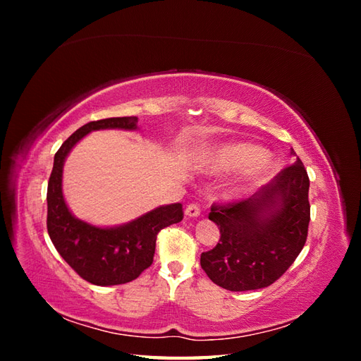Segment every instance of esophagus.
I'll list each match as a JSON object with an SVG mask.
<instances>
[{
	"mask_svg": "<svg viewBox=\"0 0 361 361\" xmlns=\"http://www.w3.org/2000/svg\"><path fill=\"white\" fill-rule=\"evenodd\" d=\"M185 215L191 216V218H197V216L200 215V207H199V204H195V203L188 204L187 209H185Z\"/></svg>",
	"mask_w": 361,
	"mask_h": 361,
	"instance_id": "1",
	"label": "esophagus"
}]
</instances>
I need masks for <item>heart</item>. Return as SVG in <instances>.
Instances as JSON below:
<instances>
[{
  "label": "heart",
  "instance_id": "obj_1",
  "mask_svg": "<svg viewBox=\"0 0 361 361\" xmlns=\"http://www.w3.org/2000/svg\"><path fill=\"white\" fill-rule=\"evenodd\" d=\"M199 162L206 173H227L238 170L228 183V192L243 195L267 182L274 170V159L268 152L248 143H224L203 150Z\"/></svg>",
  "mask_w": 361,
  "mask_h": 361
}]
</instances>
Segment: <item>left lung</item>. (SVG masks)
<instances>
[{
    "label": "left lung",
    "mask_w": 361,
    "mask_h": 361,
    "mask_svg": "<svg viewBox=\"0 0 361 361\" xmlns=\"http://www.w3.org/2000/svg\"><path fill=\"white\" fill-rule=\"evenodd\" d=\"M281 170L250 199L212 206L220 243L200 265L215 285L232 292L272 285L293 264L307 239L310 180L301 159Z\"/></svg>",
    "instance_id": "1"
}]
</instances>
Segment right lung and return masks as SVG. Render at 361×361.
<instances>
[{
  "label": "right lung",
  "instance_id": "add662e5",
  "mask_svg": "<svg viewBox=\"0 0 361 361\" xmlns=\"http://www.w3.org/2000/svg\"><path fill=\"white\" fill-rule=\"evenodd\" d=\"M138 117H111L90 122L64 141L54 157L48 182V233L60 256L96 286H114L135 280L154 262L161 228L183 218L180 203L162 204L117 226H94L76 218L63 195V167L71 150L93 130H137Z\"/></svg>",
  "mask_w": 361,
  "mask_h": 361
}]
</instances>
